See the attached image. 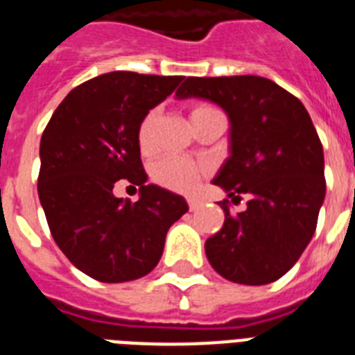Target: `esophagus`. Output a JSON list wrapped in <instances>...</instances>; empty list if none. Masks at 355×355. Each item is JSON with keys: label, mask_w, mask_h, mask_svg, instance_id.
Returning <instances> with one entry per match:
<instances>
[{"label": "esophagus", "mask_w": 355, "mask_h": 355, "mask_svg": "<svg viewBox=\"0 0 355 355\" xmlns=\"http://www.w3.org/2000/svg\"><path fill=\"white\" fill-rule=\"evenodd\" d=\"M187 201H189V207H191V211H196V209L201 205V201L198 200V198H194V196H189V198H187Z\"/></svg>", "instance_id": "obj_1"}]
</instances>
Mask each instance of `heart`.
Returning <instances> with one entry per match:
<instances>
[{
  "instance_id": "heart-1",
  "label": "heart",
  "mask_w": 355,
  "mask_h": 355,
  "mask_svg": "<svg viewBox=\"0 0 355 355\" xmlns=\"http://www.w3.org/2000/svg\"><path fill=\"white\" fill-rule=\"evenodd\" d=\"M212 113H220L216 107L209 106V104H198L191 110V123L196 119L212 115ZM155 123V112H150L143 119V123L139 126V146L143 150H148L152 144V130ZM207 174V166L200 161L187 159L180 155H168L163 157L152 166V178L155 183H159L164 189L178 192L191 191L192 187Z\"/></svg>"
}]
</instances>
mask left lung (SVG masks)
<instances>
[{
  "mask_svg": "<svg viewBox=\"0 0 355 355\" xmlns=\"http://www.w3.org/2000/svg\"><path fill=\"white\" fill-rule=\"evenodd\" d=\"M178 98H203L229 117V157L212 180L229 198L248 196L205 242L216 273L245 286L275 282L293 268L317 227L326 194L322 144L302 102L269 78L189 76Z\"/></svg>",
  "mask_w": 355,
  "mask_h": 355,
  "instance_id": "8db88e82",
  "label": "left lung"
}]
</instances>
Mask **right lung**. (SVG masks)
Returning <instances> with one entry per match:
<instances>
[{"label": "right lung", "mask_w": 355, "mask_h": 355, "mask_svg": "<svg viewBox=\"0 0 355 355\" xmlns=\"http://www.w3.org/2000/svg\"><path fill=\"white\" fill-rule=\"evenodd\" d=\"M183 76L113 71L75 87L56 107L40 141L38 196L51 234L82 273L101 282L148 275L170 225L189 205L150 183L139 126ZM139 185L135 204L112 196L114 181Z\"/></svg>", "instance_id": "right-lung-1"}]
</instances>
